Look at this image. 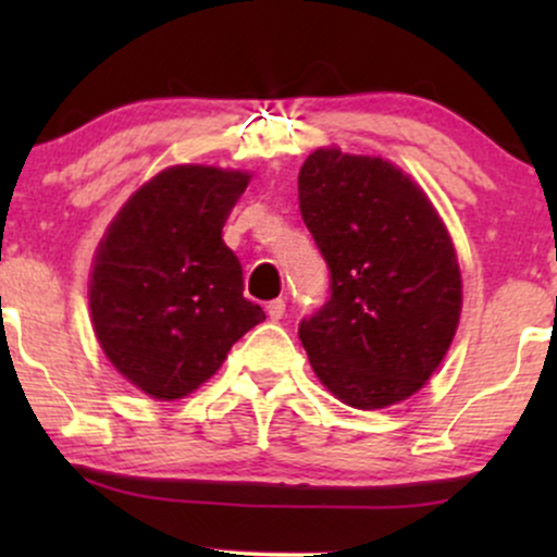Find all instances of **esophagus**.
<instances>
[{
  "mask_svg": "<svg viewBox=\"0 0 557 557\" xmlns=\"http://www.w3.org/2000/svg\"><path fill=\"white\" fill-rule=\"evenodd\" d=\"M267 314H270L272 322H277V319L285 317V300L283 298H274L267 304Z\"/></svg>",
  "mask_w": 557,
  "mask_h": 557,
  "instance_id": "esophagus-1",
  "label": "esophagus"
}]
</instances>
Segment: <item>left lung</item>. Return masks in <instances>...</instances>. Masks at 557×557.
<instances>
[{
  "label": "left lung",
  "instance_id": "1",
  "mask_svg": "<svg viewBox=\"0 0 557 557\" xmlns=\"http://www.w3.org/2000/svg\"><path fill=\"white\" fill-rule=\"evenodd\" d=\"M298 203L330 267V300L298 324L311 369L363 411L411 398L461 317V270L437 209L393 162L341 149L306 159Z\"/></svg>",
  "mask_w": 557,
  "mask_h": 557
}]
</instances>
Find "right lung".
Segmentation results:
<instances>
[{"mask_svg":"<svg viewBox=\"0 0 557 557\" xmlns=\"http://www.w3.org/2000/svg\"><path fill=\"white\" fill-rule=\"evenodd\" d=\"M251 175L177 164L127 198L94 257L88 304L112 367L157 400L194 393L264 322L222 227Z\"/></svg>","mask_w":557,"mask_h":557,"instance_id":"right-lung-1","label":"right lung"}]
</instances>
